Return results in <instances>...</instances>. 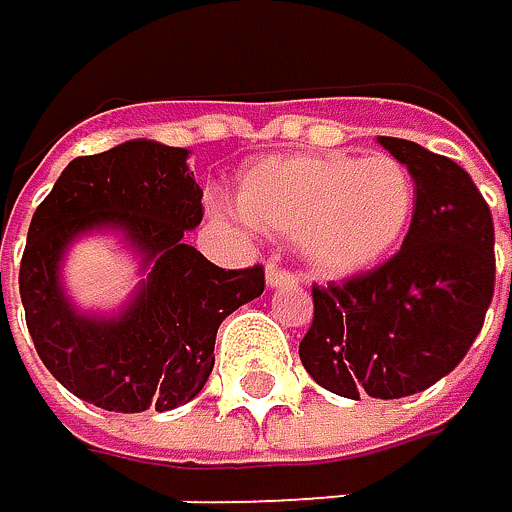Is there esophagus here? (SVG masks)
I'll use <instances>...</instances> for the list:
<instances>
[{"label":"esophagus","mask_w":512,"mask_h":512,"mask_svg":"<svg viewBox=\"0 0 512 512\" xmlns=\"http://www.w3.org/2000/svg\"><path fill=\"white\" fill-rule=\"evenodd\" d=\"M265 283H268L271 289H280V286H295V283H298V277H295L292 271H286V268L268 265V271H265Z\"/></svg>","instance_id":"34e87169"}]
</instances>
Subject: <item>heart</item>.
Listing matches in <instances>:
<instances>
[{"instance_id": "1", "label": "heart", "mask_w": 512, "mask_h": 512, "mask_svg": "<svg viewBox=\"0 0 512 512\" xmlns=\"http://www.w3.org/2000/svg\"><path fill=\"white\" fill-rule=\"evenodd\" d=\"M235 205L250 226L292 235L313 274L353 277L401 244L416 183L410 168L386 153L268 156L241 174Z\"/></svg>"}]
</instances>
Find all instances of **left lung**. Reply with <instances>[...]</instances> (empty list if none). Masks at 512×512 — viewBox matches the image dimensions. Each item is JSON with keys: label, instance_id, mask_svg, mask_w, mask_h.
<instances>
[{"label": "left lung", "instance_id": "8db88e82", "mask_svg": "<svg viewBox=\"0 0 512 512\" xmlns=\"http://www.w3.org/2000/svg\"><path fill=\"white\" fill-rule=\"evenodd\" d=\"M377 141L413 174L410 232L386 265L313 286V323L298 347L319 386L353 401L416 395L450 374L495 292V226L471 174L413 141Z\"/></svg>", "mask_w": 512, "mask_h": 512}]
</instances>
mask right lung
Returning a JSON list of instances; mask_svg holds the SVG:
<instances>
[{"label": "right lung", "mask_w": 512, "mask_h": 512, "mask_svg": "<svg viewBox=\"0 0 512 512\" xmlns=\"http://www.w3.org/2000/svg\"><path fill=\"white\" fill-rule=\"evenodd\" d=\"M186 159V147L147 138L78 156L32 214L20 262L32 344L62 386L102 410L162 413L193 401L214 371L220 323L265 289L262 265L226 271L183 241L202 223V186ZM99 231L117 234L142 274L111 314L81 311L61 286L68 250Z\"/></svg>", "instance_id": "add662e5"}]
</instances>
